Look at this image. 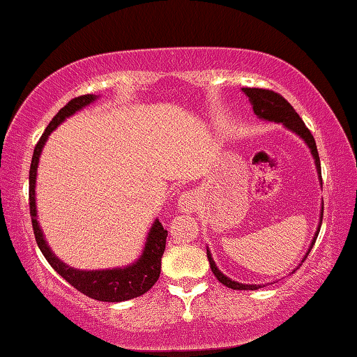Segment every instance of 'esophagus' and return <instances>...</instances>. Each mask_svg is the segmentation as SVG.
Listing matches in <instances>:
<instances>
[{
  "label": "esophagus",
  "mask_w": 357,
  "mask_h": 357,
  "mask_svg": "<svg viewBox=\"0 0 357 357\" xmlns=\"http://www.w3.org/2000/svg\"><path fill=\"white\" fill-rule=\"evenodd\" d=\"M197 197L194 192H184L179 195V200H178V208L179 211L183 213H192L197 208Z\"/></svg>",
  "instance_id": "obj_1"
}]
</instances>
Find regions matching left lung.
<instances>
[{
  "instance_id": "1",
  "label": "left lung",
  "mask_w": 357,
  "mask_h": 357,
  "mask_svg": "<svg viewBox=\"0 0 357 357\" xmlns=\"http://www.w3.org/2000/svg\"><path fill=\"white\" fill-rule=\"evenodd\" d=\"M242 91L248 96V100L252 102L253 105V112L257 114L259 119L263 120H268V121H275V123H282L285 128H289L290 131H294L295 135H298L301 137L303 141L306 142L307 147L311 149V153L312 157H314V162H316V168H317V174H319V179H321L322 183V176H321V160H319V153H317V147H316V141L314 137H312L311 131L307 130L305 121L300 119V115L296 114L295 109L291 107L289 100L285 98H282L279 93H274L271 91V89H263V88H242ZM322 216H324V204H322V210H321V221H319V227L314 234V238H312L311 242V247L307 250V253L305 255V258H303V261H305L307 255H310L312 245H314L316 238L319 236V231H321V225H322ZM206 257H208V261H210V268L213 271V274H215V278L221 282L222 285H226L227 289H232V290H258L261 289L264 285H252V284H241V282H236L229 278H226L225 274L221 273L220 269L216 268L215 261H213L211 258V253L210 250L206 248ZM301 261V263H303ZM301 266V264H300ZM298 269V268H296ZM295 273V271H294Z\"/></svg>"
}]
</instances>
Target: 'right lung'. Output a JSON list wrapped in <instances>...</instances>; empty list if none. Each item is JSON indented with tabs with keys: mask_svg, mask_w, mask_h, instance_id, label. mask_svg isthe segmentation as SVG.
Segmentation results:
<instances>
[{
	"mask_svg": "<svg viewBox=\"0 0 357 357\" xmlns=\"http://www.w3.org/2000/svg\"><path fill=\"white\" fill-rule=\"evenodd\" d=\"M96 99H98V96L83 94L78 96L75 99L68 100V104L63 105V107L54 115V119L50 121V125L46 126L40 141L36 142L33 157H31L29 173V205L36 243H38L41 253L45 255L47 263L54 268L56 273L62 275L72 287H75L78 291L93 298V300L119 303L144 295L147 290L152 289L158 278H160L162 257L165 252V245H167L168 236V231L163 229L162 222L158 220L153 221L151 231L147 234L146 247L142 250V255L139 259L132 263L131 266L102 271H79L75 268H70V266H67L66 263H62L61 259L51 252L50 245H47V242L45 241V236H43V231L40 229L38 220H36L35 183L41 149L45 146L47 136H50L67 116L73 115L79 109L86 107L88 104H91Z\"/></svg>",
	"mask_w": 357,
	"mask_h": 357,
	"instance_id": "1",
	"label": "right lung"
}]
</instances>
